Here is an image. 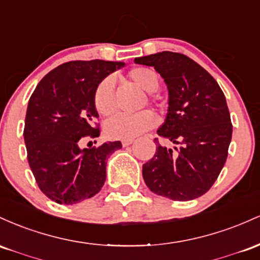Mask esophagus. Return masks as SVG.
<instances>
[{"mask_svg": "<svg viewBox=\"0 0 260 260\" xmlns=\"http://www.w3.org/2000/svg\"><path fill=\"white\" fill-rule=\"evenodd\" d=\"M133 142H134V140H133V139H131V140H122V141H121V145L124 146V147H125V146H129V145L133 144Z\"/></svg>", "mask_w": 260, "mask_h": 260, "instance_id": "1", "label": "esophagus"}]
</instances>
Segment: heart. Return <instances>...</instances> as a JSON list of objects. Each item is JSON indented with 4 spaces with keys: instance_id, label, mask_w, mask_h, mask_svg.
<instances>
[{
    "instance_id": "heart-1",
    "label": "heart",
    "mask_w": 260,
    "mask_h": 260,
    "mask_svg": "<svg viewBox=\"0 0 260 260\" xmlns=\"http://www.w3.org/2000/svg\"><path fill=\"white\" fill-rule=\"evenodd\" d=\"M126 77L146 92H154L159 86L158 74L151 67L139 66L131 69ZM93 102L101 115H110L115 109L114 81L106 77L97 84ZM157 124V116L151 110H142L135 114H118L107 121L106 134L110 139L131 140Z\"/></svg>"
}]
</instances>
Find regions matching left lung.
<instances>
[{
	"mask_svg": "<svg viewBox=\"0 0 260 260\" xmlns=\"http://www.w3.org/2000/svg\"><path fill=\"white\" fill-rule=\"evenodd\" d=\"M153 66L168 88V113L157 134L179 147L158 144L142 166L146 185L154 194L178 201L201 197L217 179L229 154L232 124L226 98L215 78L179 52L136 57Z\"/></svg>",
	"mask_w": 260,
	"mask_h": 260,
	"instance_id": "1",
	"label": "left lung"
}]
</instances>
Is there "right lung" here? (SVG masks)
I'll use <instances>...</instances> for the list:
<instances>
[{"label":"right lung","instance_id":"right-lung-1","mask_svg":"<svg viewBox=\"0 0 260 260\" xmlns=\"http://www.w3.org/2000/svg\"><path fill=\"white\" fill-rule=\"evenodd\" d=\"M124 62L70 61L38 83L29 99L24 125L28 162L38 186L57 204L94 197L104 185L107 158L120 141L80 148L82 138H98V112L93 102L97 84Z\"/></svg>","mask_w":260,"mask_h":260}]
</instances>
